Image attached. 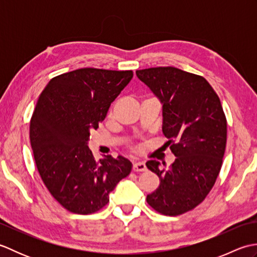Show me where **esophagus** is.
I'll return each mask as SVG.
<instances>
[{"instance_id": "1", "label": "esophagus", "mask_w": 257, "mask_h": 257, "mask_svg": "<svg viewBox=\"0 0 257 257\" xmlns=\"http://www.w3.org/2000/svg\"><path fill=\"white\" fill-rule=\"evenodd\" d=\"M133 170L135 172H141V171H146L147 170V167H146V163L143 161H138V162H134L133 165Z\"/></svg>"}]
</instances>
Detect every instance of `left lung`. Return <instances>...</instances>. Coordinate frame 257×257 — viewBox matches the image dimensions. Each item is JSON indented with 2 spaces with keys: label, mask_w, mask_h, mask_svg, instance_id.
<instances>
[{
  "label": "left lung",
  "mask_w": 257,
  "mask_h": 257,
  "mask_svg": "<svg viewBox=\"0 0 257 257\" xmlns=\"http://www.w3.org/2000/svg\"><path fill=\"white\" fill-rule=\"evenodd\" d=\"M163 103L162 133L176 160L167 168L146 163L160 179L147 202L160 214L176 216L193 210L214 185L225 152L227 122L221 100L200 75L176 67L136 72Z\"/></svg>",
  "instance_id": "1"
}]
</instances>
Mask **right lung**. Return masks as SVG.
I'll list each match as a JSON object with an SVG mask.
<instances>
[{"mask_svg":"<svg viewBox=\"0 0 257 257\" xmlns=\"http://www.w3.org/2000/svg\"><path fill=\"white\" fill-rule=\"evenodd\" d=\"M133 76V70L76 69L52 78L38 98L30 122L36 168L48 192L69 212L101 210L132 171L120 156L96 160L87 141Z\"/></svg>","mask_w":257,"mask_h":257,"instance_id":"add662e5","label":"right lung"}]
</instances>
